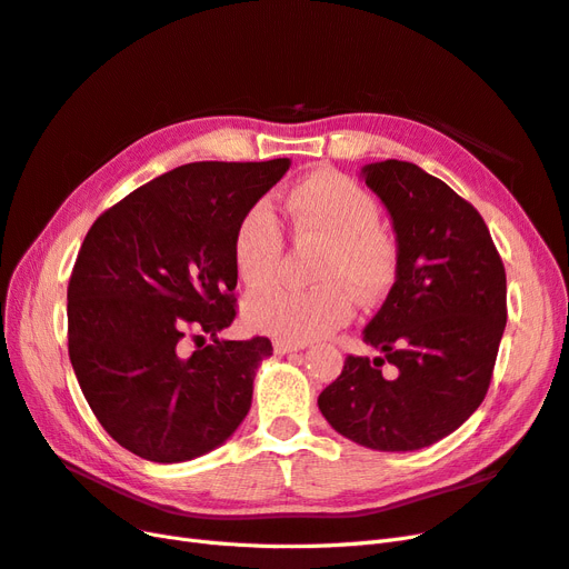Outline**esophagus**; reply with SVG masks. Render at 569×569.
Segmentation results:
<instances>
[{"mask_svg":"<svg viewBox=\"0 0 569 569\" xmlns=\"http://www.w3.org/2000/svg\"><path fill=\"white\" fill-rule=\"evenodd\" d=\"M305 350V343H290V340H273V352L276 355H288V352H298Z\"/></svg>","mask_w":569,"mask_h":569,"instance_id":"1","label":"esophagus"}]
</instances>
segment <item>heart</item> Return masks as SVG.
I'll return each instance as SVG.
<instances>
[{
	"label": "heart",
	"mask_w": 569,
	"mask_h": 569,
	"mask_svg": "<svg viewBox=\"0 0 569 569\" xmlns=\"http://www.w3.org/2000/svg\"><path fill=\"white\" fill-rule=\"evenodd\" d=\"M286 209L298 240L327 242L315 279L317 288L264 283L283 262V233L267 202L240 217L233 262L246 283L259 287L246 298L242 315L252 329L305 343L350 321L355 302L377 298L391 283L396 248L381 231V207L352 178L321 169L290 190Z\"/></svg>",
	"instance_id": "1"
}]
</instances>
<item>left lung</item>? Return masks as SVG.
Returning a JSON list of instances; mask_svg holds the SVG:
<instances>
[{
  "instance_id": "left-lung-1",
  "label": "left lung",
  "mask_w": 569,
  "mask_h": 569,
  "mask_svg": "<svg viewBox=\"0 0 569 569\" xmlns=\"http://www.w3.org/2000/svg\"><path fill=\"white\" fill-rule=\"evenodd\" d=\"M393 221L396 283L365 327L375 357L348 355L319 410L371 450H419L456 431L489 391L506 331V267L477 209L410 161L362 169ZM391 363V376L380 367Z\"/></svg>"
}]
</instances>
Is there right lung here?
Here are the masks:
<instances>
[{
    "mask_svg": "<svg viewBox=\"0 0 569 569\" xmlns=\"http://www.w3.org/2000/svg\"><path fill=\"white\" fill-rule=\"evenodd\" d=\"M288 167L286 157L178 167L97 217L80 246L69 357L97 421L138 458H200L246 419L273 348L264 336L219 338L236 319L233 236Z\"/></svg>",
    "mask_w": 569,
    "mask_h": 569,
    "instance_id": "1",
    "label": "right lung"
}]
</instances>
